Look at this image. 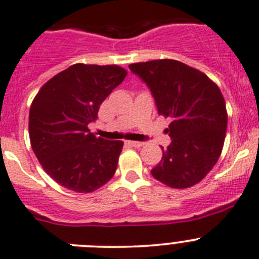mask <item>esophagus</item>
<instances>
[{
  "instance_id": "34e87169",
  "label": "esophagus",
  "mask_w": 259,
  "mask_h": 259,
  "mask_svg": "<svg viewBox=\"0 0 259 259\" xmlns=\"http://www.w3.org/2000/svg\"><path fill=\"white\" fill-rule=\"evenodd\" d=\"M125 144L129 146H133V148H140V146L144 145V143H141V141H126Z\"/></svg>"
}]
</instances>
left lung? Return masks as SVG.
<instances>
[{
    "mask_svg": "<svg viewBox=\"0 0 259 259\" xmlns=\"http://www.w3.org/2000/svg\"><path fill=\"white\" fill-rule=\"evenodd\" d=\"M150 88L159 115L171 120L172 139L151 170L157 181L174 189L198 184L222 152L227 130L225 98L213 80L175 59H155L129 65Z\"/></svg>",
    "mask_w": 259,
    "mask_h": 259,
    "instance_id": "8db88e82",
    "label": "left lung"
}]
</instances>
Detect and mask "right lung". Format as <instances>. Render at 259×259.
I'll use <instances>...</instances> for the list:
<instances>
[{
    "label": "right lung",
    "instance_id": "add662e5",
    "mask_svg": "<svg viewBox=\"0 0 259 259\" xmlns=\"http://www.w3.org/2000/svg\"><path fill=\"white\" fill-rule=\"evenodd\" d=\"M126 74L115 64L77 63L51 78L34 97L31 146L43 170L65 189L93 192L115 174L124 143L97 138L88 124Z\"/></svg>",
    "mask_w": 259,
    "mask_h": 259
}]
</instances>
